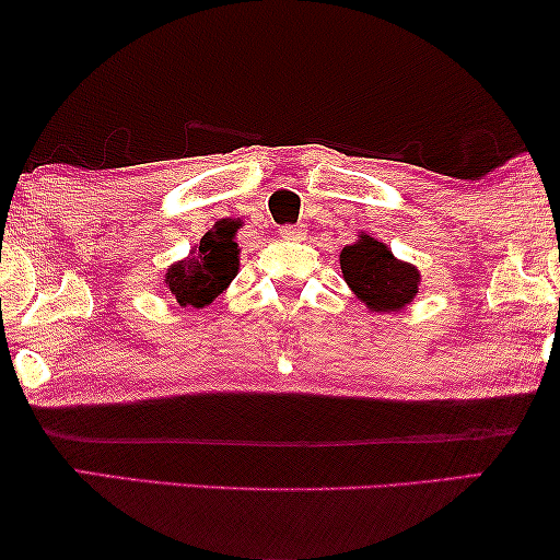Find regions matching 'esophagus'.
Returning a JSON list of instances; mask_svg holds the SVG:
<instances>
[{
    "label": "esophagus",
    "instance_id": "1",
    "mask_svg": "<svg viewBox=\"0 0 560 560\" xmlns=\"http://www.w3.org/2000/svg\"><path fill=\"white\" fill-rule=\"evenodd\" d=\"M280 236H285V240H303L305 229L295 226V224H288V226L280 229Z\"/></svg>",
    "mask_w": 560,
    "mask_h": 560
}]
</instances>
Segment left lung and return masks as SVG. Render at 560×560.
<instances>
[{"instance_id":"left-lung-1","label":"left lung","mask_w":560,"mask_h":560,"mask_svg":"<svg viewBox=\"0 0 560 560\" xmlns=\"http://www.w3.org/2000/svg\"><path fill=\"white\" fill-rule=\"evenodd\" d=\"M341 272L347 285L372 313L402 311L420 288V272L393 255L387 244L362 234L341 249Z\"/></svg>"}]
</instances>
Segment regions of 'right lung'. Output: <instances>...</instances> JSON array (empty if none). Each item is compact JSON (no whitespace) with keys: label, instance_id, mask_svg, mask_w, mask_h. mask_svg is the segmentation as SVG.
I'll return each instance as SVG.
<instances>
[{"label":"right lung","instance_id":"add662e5","mask_svg":"<svg viewBox=\"0 0 560 560\" xmlns=\"http://www.w3.org/2000/svg\"><path fill=\"white\" fill-rule=\"evenodd\" d=\"M240 221L221 219L180 262L167 267L165 288L180 305L206 308L224 293L240 272V244L234 242Z\"/></svg>","mask_w":560,"mask_h":560}]
</instances>
